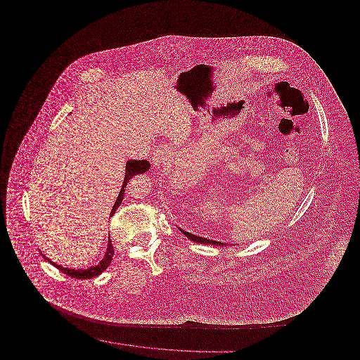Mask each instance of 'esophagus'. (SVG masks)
Listing matches in <instances>:
<instances>
[{"mask_svg":"<svg viewBox=\"0 0 360 360\" xmlns=\"http://www.w3.org/2000/svg\"><path fill=\"white\" fill-rule=\"evenodd\" d=\"M172 158V153L167 146H159L154 150V156H153V163L155 167H160L169 162Z\"/></svg>","mask_w":360,"mask_h":360,"instance_id":"34e87169","label":"esophagus"}]
</instances>
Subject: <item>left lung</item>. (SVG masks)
I'll use <instances>...</instances> for the list:
<instances>
[{"label":"left lung","instance_id":"left-lung-1","mask_svg":"<svg viewBox=\"0 0 360 360\" xmlns=\"http://www.w3.org/2000/svg\"><path fill=\"white\" fill-rule=\"evenodd\" d=\"M179 231H181V232H182L188 239L191 240V241H194V243L212 244V245H221V247H225V245H226L225 243H221V241H216V240L206 239V238H201V236H195V235H193V233H190V232H186V231H184V229H181V228H179Z\"/></svg>","mask_w":360,"mask_h":360}]
</instances>
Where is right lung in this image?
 Instances as JSON below:
<instances>
[{
  "label": "right lung",
  "instance_id": "right-lung-1",
  "mask_svg": "<svg viewBox=\"0 0 360 360\" xmlns=\"http://www.w3.org/2000/svg\"><path fill=\"white\" fill-rule=\"evenodd\" d=\"M150 166H151V165H150V162H147V160H128V162H127V165H125L124 182H122V186H121L119 197H117L115 205L112 207L110 216H113L115 212H116V209L121 205L122 198H124V191H125L127 184L129 182V179H131L134 175L148 172ZM41 255H43V254H41ZM113 255H115V250H113V245H112V240L108 239V247H106V252H105V255H103V260H101L98 264L91 266V267H89V269H86V270H81V269L75 270V269L62 267V266H59V264H55L49 257H46L44 255H43V257H44L46 260H49L52 266H55L58 270H60L63 274L69 275L71 278H77V279H90V278H94V276L101 274L103 271H105V270L108 269V266L110 264V262H112V259H113Z\"/></svg>",
  "mask_w": 360,
  "mask_h": 360
}]
</instances>
